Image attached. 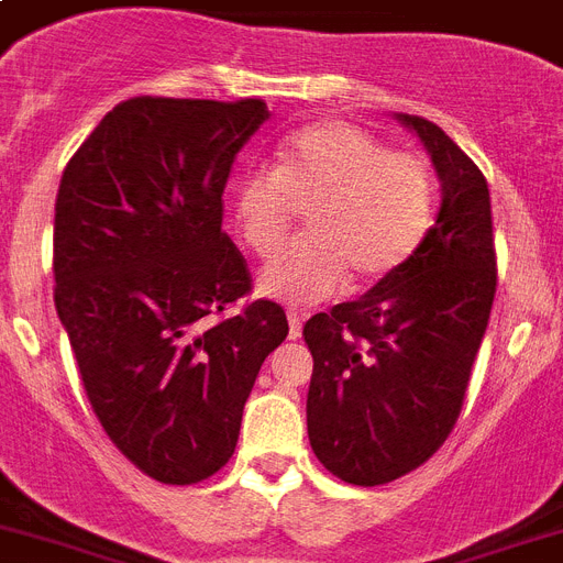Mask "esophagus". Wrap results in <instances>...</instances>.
I'll list each match as a JSON object with an SVG mask.
<instances>
[{
	"mask_svg": "<svg viewBox=\"0 0 563 563\" xmlns=\"http://www.w3.org/2000/svg\"><path fill=\"white\" fill-rule=\"evenodd\" d=\"M287 319H290V339H299L301 336V316L296 313V310H290V313H287Z\"/></svg>",
	"mask_w": 563,
	"mask_h": 563,
	"instance_id": "esophagus-1",
	"label": "esophagus"
}]
</instances>
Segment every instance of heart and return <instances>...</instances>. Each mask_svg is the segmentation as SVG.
I'll return each instance as SVG.
<instances>
[{
	"instance_id": "heart-1",
	"label": "heart",
	"mask_w": 563,
	"mask_h": 563,
	"mask_svg": "<svg viewBox=\"0 0 563 563\" xmlns=\"http://www.w3.org/2000/svg\"><path fill=\"white\" fill-rule=\"evenodd\" d=\"M299 208L309 209V235L267 264L258 287L313 305L351 276L371 287L406 267L434 224L438 180L417 152L328 120L292 132L276 166H253L232 187V221L258 258L280 249Z\"/></svg>"
}]
</instances>
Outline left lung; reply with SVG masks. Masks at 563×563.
<instances>
[{"label": "left lung", "instance_id": "left-lung-1", "mask_svg": "<svg viewBox=\"0 0 563 563\" xmlns=\"http://www.w3.org/2000/svg\"><path fill=\"white\" fill-rule=\"evenodd\" d=\"M399 120L420 134L443 180L438 221L406 267L305 324L310 445L354 486L415 472L452 434L498 290L483 172L438 123Z\"/></svg>", "mask_w": 563, "mask_h": 563}]
</instances>
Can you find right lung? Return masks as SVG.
Returning a JSON list of instances; mask_svg holds the SVG:
<instances>
[{"label":"right lung","mask_w":563,"mask_h":563,"mask_svg":"<svg viewBox=\"0 0 563 563\" xmlns=\"http://www.w3.org/2000/svg\"><path fill=\"white\" fill-rule=\"evenodd\" d=\"M267 114L258 97H132L59 180L54 305L82 388L118 452L169 486L230 463L290 331L282 305L244 301L253 276L221 230L232 161Z\"/></svg>","instance_id":"obj_1"}]
</instances>
